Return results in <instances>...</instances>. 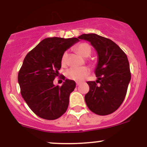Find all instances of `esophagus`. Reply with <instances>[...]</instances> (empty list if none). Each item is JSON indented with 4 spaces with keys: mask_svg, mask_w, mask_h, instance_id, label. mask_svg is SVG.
<instances>
[{
    "mask_svg": "<svg viewBox=\"0 0 147 147\" xmlns=\"http://www.w3.org/2000/svg\"><path fill=\"white\" fill-rule=\"evenodd\" d=\"M76 84H77V86H79L81 84V82H77Z\"/></svg>",
    "mask_w": 147,
    "mask_h": 147,
    "instance_id": "34e87169",
    "label": "esophagus"
}]
</instances>
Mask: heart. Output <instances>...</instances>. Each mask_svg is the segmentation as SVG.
Returning <instances> with one entry per match:
<instances>
[{"instance_id": "b5f03b06", "label": "heart", "mask_w": 147, "mask_h": 147, "mask_svg": "<svg viewBox=\"0 0 147 147\" xmlns=\"http://www.w3.org/2000/svg\"><path fill=\"white\" fill-rule=\"evenodd\" d=\"M75 50L77 53L79 54L82 57H84V58H87V57H90L91 52H92L90 45L86 43H79V45H77L75 47ZM67 59H68V53H67V52H65L61 57L62 65H65ZM88 68H86V67H80V68H69L65 72V75H66V77L68 79L77 81V82H80V81L83 80L84 77L88 75Z\"/></svg>"}]
</instances>
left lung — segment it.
Wrapping results in <instances>:
<instances>
[{
  "instance_id": "left-lung-1",
  "label": "left lung",
  "mask_w": 147,
  "mask_h": 147,
  "mask_svg": "<svg viewBox=\"0 0 147 147\" xmlns=\"http://www.w3.org/2000/svg\"><path fill=\"white\" fill-rule=\"evenodd\" d=\"M78 38L90 42L97 54V79L87 82L90 90L85 95L86 104L97 115L112 113L124 101L131 81L127 57L115 43L96 34H84Z\"/></svg>"
}]
</instances>
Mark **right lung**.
Wrapping results in <instances>:
<instances>
[{
    "label": "right lung",
    "instance_id": "obj_1",
    "mask_svg": "<svg viewBox=\"0 0 147 147\" xmlns=\"http://www.w3.org/2000/svg\"><path fill=\"white\" fill-rule=\"evenodd\" d=\"M77 38H44L23 60L18 75L23 98L38 117L53 120L66 111L69 97L75 88V81L65 79L61 87L53 81L61 67L63 54L76 43Z\"/></svg>",
    "mask_w": 147,
    "mask_h": 147
}]
</instances>
